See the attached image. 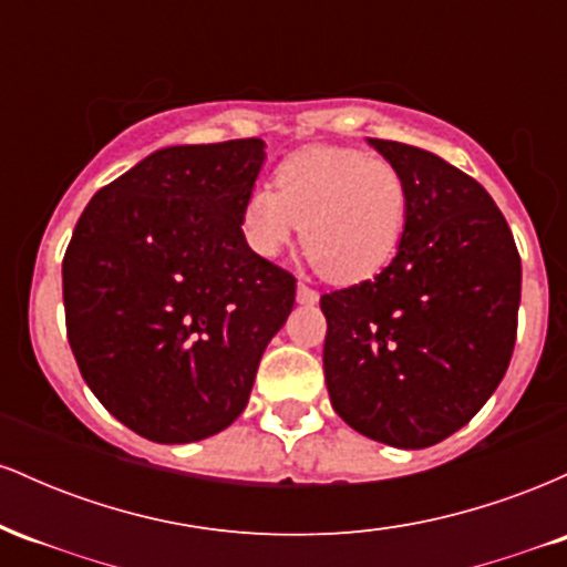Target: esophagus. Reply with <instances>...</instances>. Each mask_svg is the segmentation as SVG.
Wrapping results in <instances>:
<instances>
[{
    "label": "esophagus",
    "instance_id": "34e87169",
    "mask_svg": "<svg viewBox=\"0 0 567 567\" xmlns=\"http://www.w3.org/2000/svg\"><path fill=\"white\" fill-rule=\"evenodd\" d=\"M296 298H298V303H317V301H320V292H317L315 288H309V285L298 282Z\"/></svg>",
    "mask_w": 567,
    "mask_h": 567
}]
</instances>
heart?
Returning a JSON list of instances; mask_svg holds the SVG:
<instances>
[{"mask_svg": "<svg viewBox=\"0 0 567 567\" xmlns=\"http://www.w3.org/2000/svg\"><path fill=\"white\" fill-rule=\"evenodd\" d=\"M271 186L239 213L247 247L275 258L301 226L309 264L330 282H360L394 258L408 224V181L392 159L349 146H311L279 162Z\"/></svg>", "mask_w": 567, "mask_h": 567, "instance_id": "heart-1", "label": "heart"}]
</instances>
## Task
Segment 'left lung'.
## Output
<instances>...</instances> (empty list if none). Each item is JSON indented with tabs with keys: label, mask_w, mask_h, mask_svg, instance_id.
<instances>
[{
	"label": "left lung",
	"mask_w": 567,
	"mask_h": 567,
	"mask_svg": "<svg viewBox=\"0 0 567 567\" xmlns=\"http://www.w3.org/2000/svg\"><path fill=\"white\" fill-rule=\"evenodd\" d=\"M408 181L392 264L320 298L330 402L351 429L429 447L470 424L509 368L523 266L472 175L408 143L368 138Z\"/></svg>",
	"instance_id": "left-lung-1"
}]
</instances>
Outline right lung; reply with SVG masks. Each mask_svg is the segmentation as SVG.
<instances>
[{
    "mask_svg": "<svg viewBox=\"0 0 567 567\" xmlns=\"http://www.w3.org/2000/svg\"><path fill=\"white\" fill-rule=\"evenodd\" d=\"M264 141L159 148L103 186L63 256L66 336L103 408L152 442L224 432L250 396L296 277L247 247Z\"/></svg>",
    "mask_w": 567,
    "mask_h": 567,
    "instance_id": "1",
    "label": "right lung"
}]
</instances>
